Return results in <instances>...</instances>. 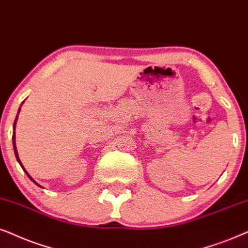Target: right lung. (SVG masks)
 <instances>
[{"mask_svg":"<svg viewBox=\"0 0 248 248\" xmlns=\"http://www.w3.org/2000/svg\"><path fill=\"white\" fill-rule=\"evenodd\" d=\"M16 121H15V124H13V128H15V126H16ZM15 138H16V135H15V131H13V136H12V140H13V148H15V153H16V161H18V162H19V163H20V166L22 167V169H24V170H25V168H24V166H22V164H21V161H20V160H19V156H18V152H16V140H15ZM25 172H26V173H27V176L29 177V179H31L32 181H34V183H35L36 185H38L37 183H36V181H35L34 179H32V178H31V176H29V174H28V172H27V171H26V170H25ZM38 186H39V185H38Z\"/></svg>","mask_w":248,"mask_h":248,"instance_id":"obj_1","label":"right lung"}]
</instances>
